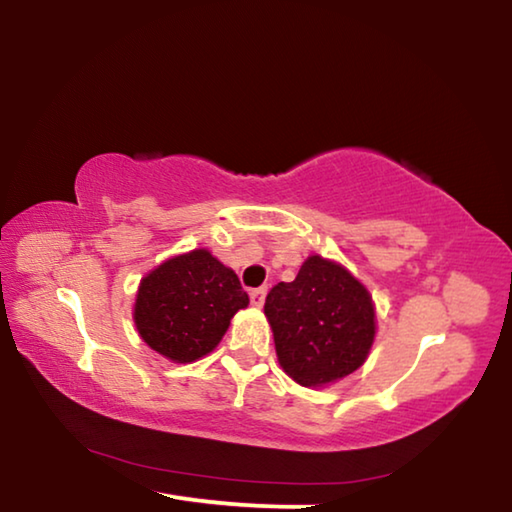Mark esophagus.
<instances>
[{
    "instance_id": "1",
    "label": "esophagus",
    "mask_w": 512,
    "mask_h": 512,
    "mask_svg": "<svg viewBox=\"0 0 512 512\" xmlns=\"http://www.w3.org/2000/svg\"><path fill=\"white\" fill-rule=\"evenodd\" d=\"M266 287H259L250 291V302H253V307H262L264 300H266Z\"/></svg>"
}]
</instances>
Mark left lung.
I'll return each instance as SVG.
<instances>
[{"instance_id": "obj_1", "label": "left lung", "mask_w": 512, "mask_h": 512, "mask_svg": "<svg viewBox=\"0 0 512 512\" xmlns=\"http://www.w3.org/2000/svg\"><path fill=\"white\" fill-rule=\"evenodd\" d=\"M280 366L302 386H325L352 375L375 339V307L366 287L341 264L311 255L293 282L268 291Z\"/></svg>"}]
</instances>
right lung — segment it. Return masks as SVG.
Returning <instances> with one entry per match:
<instances>
[{"label":"right lung","instance_id":"right-lung-1","mask_svg":"<svg viewBox=\"0 0 512 512\" xmlns=\"http://www.w3.org/2000/svg\"><path fill=\"white\" fill-rule=\"evenodd\" d=\"M248 307L239 277L207 250L171 257L140 282L135 325L144 343L176 363L205 357L230 318Z\"/></svg>","mask_w":512,"mask_h":512}]
</instances>
